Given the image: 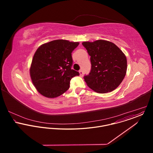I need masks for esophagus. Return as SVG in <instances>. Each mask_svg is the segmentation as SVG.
I'll use <instances>...</instances> for the list:
<instances>
[{
    "label": "esophagus",
    "mask_w": 153,
    "mask_h": 153,
    "mask_svg": "<svg viewBox=\"0 0 153 153\" xmlns=\"http://www.w3.org/2000/svg\"><path fill=\"white\" fill-rule=\"evenodd\" d=\"M79 75H80L81 76H83V72H82V70H80V71H79Z\"/></svg>",
    "instance_id": "1"
}]
</instances>
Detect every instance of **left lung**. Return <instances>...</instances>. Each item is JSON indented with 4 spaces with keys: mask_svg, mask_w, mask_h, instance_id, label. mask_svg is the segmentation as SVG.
Segmentation results:
<instances>
[{
    "mask_svg": "<svg viewBox=\"0 0 153 153\" xmlns=\"http://www.w3.org/2000/svg\"><path fill=\"white\" fill-rule=\"evenodd\" d=\"M82 44L91 56V72L84 76L88 87L100 94L115 89L127 72L125 54L115 44L108 41H86Z\"/></svg>",
    "mask_w": 153,
    "mask_h": 153,
    "instance_id": "obj_1",
    "label": "left lung"
}]
</instances>
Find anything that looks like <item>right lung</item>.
I'll return each mask as SVG.
<instances>
[{"mask_svg": "<svg viewBox=\"0 0 153 153\" xmlns=\"http://www.w3.org/2000/svg\"><path fill=\"white\" fill-rule=\"evenodd\" d=\"M78 42L57 39L41 45L36 51L29 69L32 82L45 97L54 98L68 89L70 81L79 73L71 69V53Z\"/></svg>", "mask_w": 153, "mask_h": 153, "instance_id": "1", "label": "right lung"}]
</instances>
